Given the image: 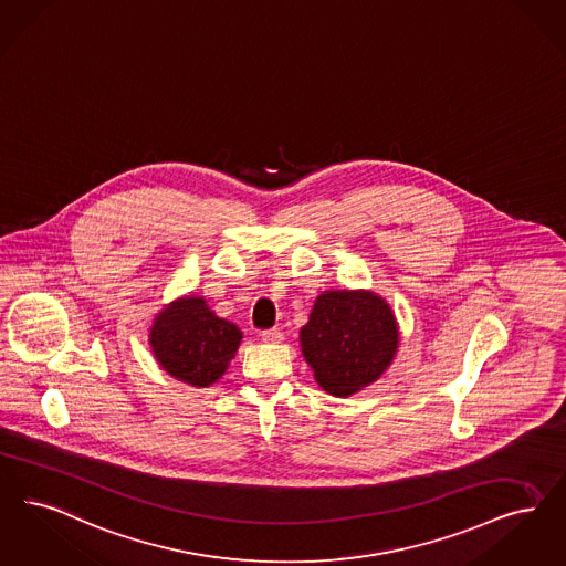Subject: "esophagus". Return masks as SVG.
Masks as SVG:
<instances>
[{"label": "esophagus", "instance_id": "esophagus-1", "mask_svg": "<svg viewBox=\"0 0 566 566\" xmlns=\"http://www.w3.org/2000/svg\"><path fill=\"white\" fill-rule=\"evenodd\" d=\"M261 339L265 340V343H282L284 340V333L280 328H270V331L261 333Z\"/></svg>", "mask_w": 566, "mask_h": 566}]
</instances>
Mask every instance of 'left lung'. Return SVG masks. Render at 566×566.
Listing matches in <instances>:
<instances>
[{"label":"left lung","mask_w":566,"mask_h":566,"mask_svg":"<svg viewBox=\"0 0 566 566\" xmlns=\"http://www.w3.org/2000/svg\"><path fill=\"white\" fill-rule=\"evenodd\" d=\"M298 339L317 385L345 398L384 375L398 349V324L379 294L326 291Z\"/></svg>","instance_id":"obj_1"}]
</instances>
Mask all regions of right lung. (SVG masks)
<instances>
[{
    "label": "right lung",
    "mask_w": 566,
    "mask_h": 566,
    "mask_svg": "<svg viewBox=\"0 0 566 566\" xmlns=\"http://www.w3.org/2000/svg\"><path fill=\"white\" fill-rule=\"evenodd\" d=\"M240 340V328L217 316L202 296L193 294L161 310L149 331V345L159 366L193 387H208L221 379Z\"/></svg>",
    "instance_id": "add662e5"
}]
</instances>
